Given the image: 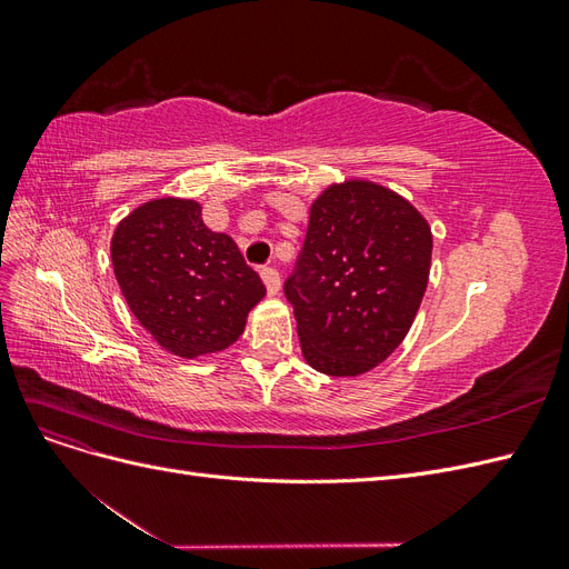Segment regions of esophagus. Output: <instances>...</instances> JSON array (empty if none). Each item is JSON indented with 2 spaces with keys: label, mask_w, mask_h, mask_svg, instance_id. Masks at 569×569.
<instances>
[{
  "label": "esophagus",
  "mask_w": 569,
  "mask_h": 569,
  "mask_svg": "<svg viewBox=\"0 0 569 569\" xmlns=\"http://www.w3.org/2000/svg\"><path fill=\"white\" fill-rule=\"evenodd\" d=\"M261 278H263V284L268 289V295H278L280 291V272L274 268H263L261 270Z\"/></svg>",
  "instance_id": "obj_1"
}]
</instances>
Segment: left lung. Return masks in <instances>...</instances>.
<instances>
[{"label": "left lung", "mask_w": 569, "mask_h": 569, "mask_svg": "<svg viewBox=\"0 0 569 569\" xmlns=\"http://www.w3.org/2000/svg\"><path fill=\"white\" fill-rule=\"evenodd\" d=\"M429 263L432 230L408 199L370 180L327 187L284 282L306 363L332 377L380 366L416 320Z\"/></svg>", "instance_id": "obj_1"}]
</instances>
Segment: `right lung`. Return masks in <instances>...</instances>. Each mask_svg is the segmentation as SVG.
Listing matches in <instances>:
<instances>
[{"label":"right lung","mask_w":569,"mask_h":569,"mask_svg":"<svg viewBox=\"0 0 569 569\" xmlns=\"http://www.w3.org/2000/svg\"><path fill=\"white\" fill-rule=\"evenodd\" d=\"M111 261L132 316L180 358L228 349L266 297L232 237L203 226L194 199L137 206L118 222Z\"/></svg>","instance_id":"obj_1"}]
</instances>
